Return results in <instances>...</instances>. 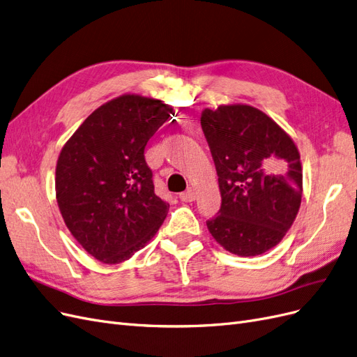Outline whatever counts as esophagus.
I'll return each instance as SVG.
<instances>
[{"mask_svg": "<svg viewBox=\"0 0 357 357\" xmlns=\"http://www.w3.org/2000/svg\"><path fill=\"white\" fill-rule=\"evenodd\" d=\"M179 199L182 200V202H185V203H190V202H194L195 200V191H194V188H187V191H183V192H181L179 194Z\"/></svg>", "mask_w": 357, "mask_h": 357, "instance_id": "34e87169", "label": "esophagus"}]
</instances>
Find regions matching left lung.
Segmentation results:
<instances>
[{
    "mask_svg": "<svg viewBox=\"0 0 357 357\" xmlns=\"http://www.w3.org/2000/svg\"><path fill=\"white\" fill-rule=\"evenodd\" d=\"M200 123L222 199L206 222L209 233L234 255H262L280 243L300 211V151L278 123L246 103L204 108Z\"/></svg>",
    "mask_w": 357,
    "mask_h": 357,
    "instance_id": "left-lung-1",
    "label": "left lung"
}]
</instances>
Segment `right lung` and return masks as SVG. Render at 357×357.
<instances>
[{"instance_id": "1", "label": "right lung", "mask_w": 357, "mask_h": 357, "mask_svg": "<svg viewBox=\"0 0 357 357\" xmlns=\"http://www.w3.org/2000/svg\"><path fill=\"white\" fill-rule=\"evenodd\" d=\"M172 112L169 103L141 95L111 99L57 158L54 188L65 225L103 264L132 258L165 221L169 204L154 192L144 149Z\"/></svg>"}]
</instances>
